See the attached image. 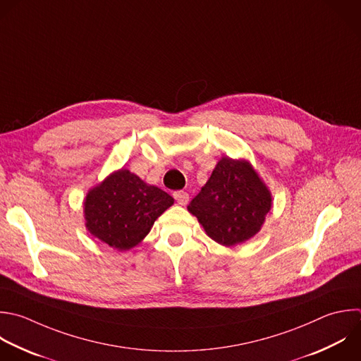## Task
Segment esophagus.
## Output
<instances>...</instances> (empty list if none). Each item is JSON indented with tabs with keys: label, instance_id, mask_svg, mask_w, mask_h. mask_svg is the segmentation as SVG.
<instances>
[{
	"label": "esophagus",
	"instance_id": "1",
	"mask_svg": "<svg viewBox=\"0 0 361 361\" xmlns=\"http://www.w3.org/2000/svg\"><path fill=\"white\" fill-rule=\"evenodd\" d=\"M173 197H175V200H176L180 206H185V204L188 203V200H189V195H188L186 192H183V190H176V192H173Z\"/></svg>",
	"mask_w": 361,
	"mask_h": 361
}]
</instances>
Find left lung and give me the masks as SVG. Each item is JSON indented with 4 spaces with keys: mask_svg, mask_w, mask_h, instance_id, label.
Listing matches in <instances>:
<instances>
[{
    "mask_svg": "<svg viewBox=\"0 0 361 361\" xmlns=\"http://www.w3.org/2000/svg\"><path fill=\"white\" fill-rule=\"evenodd\" d=\"M272 195L247 159L223 157L188 212L206 234L224 247L243 244L262 227Z\"/></svg>",
    "mask_w": 361,
    "mask_h": 361,
    "instance_id": "left-lung-1",
    "label": "left lung"
}]
</instances>
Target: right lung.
<instances>
[{
	"mask_svg": "<svg viewBox=\"0 0 361 361\" xmlns=\"http://www.w3.org/2000/svg\"><path fill=\"white\" fill-rule=\"evenodd\" d=\"M173 197L121 168L93 186L83 200L87 231L117 251L138 245Z\"/></svg>",
	"mask_w": 361,
	"mask_h": 361,
	"instance_id": "add662e5",
	"label": "right lung"
}]
</instances>
